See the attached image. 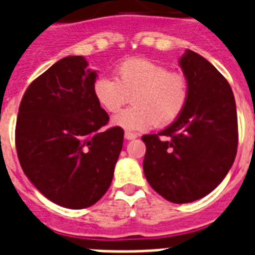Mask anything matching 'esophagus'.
<instances>
[{
	"instance_id": "esophagus-1",
	"label": "esophagus",
	"mask_w": 255,
	"mask_h": 255,
	"mask_svg": "<svg viewBox=\"0 0 255 255\" xmlns=\"http://www.w3.org/2000/svg\"><path fill=\"white\" fill-rule=\"evenodd\" d=\"M124 137H126V139L127 140H133V139H136V137H137V135H136V133H133V132H126V133H124Z\"/></svg>"
}]
</instances>
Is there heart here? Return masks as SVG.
<instances>
[{
  "mask_svg": "<svg viewBox=\"0 0 255 255\" xmlns=\"http://www.w3.org/2000/svg\"><path fill=\"white\" fill-rule=\"evenodd\" d=\"M116 78L102 75L92 86L96 102L108 112H116L132 95L131 107L120 111L111 123L127 131H143L168 126L177 119L189 96L184 74L170 73L149 59L131 58L116 67Z\"/></svg>",
  "mask_w": 255,
  "mask_h": 255,
  "instance_id": "b5f03b06",
  "label": "heart"
}]
</instances>
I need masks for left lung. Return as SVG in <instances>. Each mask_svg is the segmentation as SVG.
I'll return each mask as SVG.
<instances>
[{
    "mask_svg": "<svg viewBox=\"0 0 255 255\" xmlns=\"http://www.w3.org/2000/svg\"><path fill=\"white\" fill-rule=\"evenodd\" d=\"M180 66L189 83L185 108L165 129L141 140L149 185L168 201L186 204L225 178L237 155L238 124L233 91L220 71L192 50Z\"/></svg>",
    "mask_w": 255,
    "mask_h": 255,
    "instance_id": "8db88e82",
    "label": "left lung"
}]
</instances>
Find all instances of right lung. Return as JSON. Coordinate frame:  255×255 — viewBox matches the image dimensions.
<instances>
[{
  "label": "right lung",
  "mask_w": 255,
  "mask_h": 255,
  "mask_svg": "<svg viewBox=\"0 0 255 255\" xmlns=\"http://www.w3.org/2000/svg\"><path fill=\"white\" fill-rule=\"evenodd\" d=\"M87 66L85 57H66L31 82L15 126L17 155L27 178L69 209L103 197L123 147V128L102 129L110 118L94 96L98 75Z\"/></svg>",
  "instance_id": "add662e5"
}]
</instances>
